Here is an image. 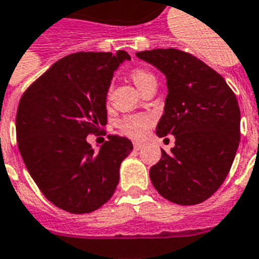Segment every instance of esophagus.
Instances as JSON below:
<instances>
[{
    "label": "esophagus",
    "mask_w": 259,
    "mask_h": 259,
    "mask_svg": "<svg viewBox=\"0 0 259 259\" xmlns=\"http://www.w3.org/2000/svg\"><path fill=\"white\" fill-rule=\"evenodd\" d=\"M133 147H135L136 151H139V149H141L143 145H141V143H133Z\"/></svg>",
    "instance_id": "34e87169"
}]
</instances>
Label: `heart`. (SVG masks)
Masks as SVG:
<instances>
[{
    "label": "heart",
    "mask_w": 259,
    "mask_h": 259,
    "mask_svg": "<svg viewBox=\"0 0 259 259\" xmlns=\"http://www.w3.org/2000/svg\"><path fill=\"white\" fill-rule=\"evenodd\" d=\"M130 78L141 92H144L148 86L156 85V76L145 68H135L130 72ZM151 123L152 118L149 115H127L118 122V127L123 135L129 136L130 139L139 140L144 137Z\"/></svg>",
    "instance_id": "b5f03b06"
}]
</instances>
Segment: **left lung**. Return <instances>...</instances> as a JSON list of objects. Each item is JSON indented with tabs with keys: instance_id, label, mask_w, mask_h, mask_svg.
<instances>
[{
	"instance_id": "8db88e82",
	"label": "left lung",
	"mask_w": 259,
	"mask_h": 259,
	"mask_svg": "<svg viewBox=\"0 0 259 259\" xmlns=\"http://www.w3.org/2000/svg\"><path fill=\"white\" fill-rule=\"evenodd\" d=\"M137 56L167 79L164 112L156 135H173L171 154L149 170L164 199L192 206L211 196L227 178L240 141V110L233 91L217 71L180 49H152Z\"/></svg>"
}]
</instances>
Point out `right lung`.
Segmentation results:
<instances>
[{
    "instance_id": "right-lung-1",
    "label": "right lung",
    "mask_w": 259,
    "mask_h": 259,
    "mask_svg": "<svg viewBox=\"0 0 259 259\" xmlns=\"http://www.w3.org/2000/svg\"><path fill=\"white\" fill-rule=\"evenodd\" d=\"M124 51L78 52L63 57L28 86L19 101L16 139L24 164L44 196L61 210L100 208L119 183V166L132 152L129 139L107 136L95 151L88 135L107 123L105 99Z\"/></svg>"
}]
</instances>
